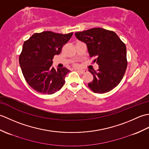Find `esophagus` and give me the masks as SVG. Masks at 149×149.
I'll return each mask as SVG.
<instances>
[{
    "mask_svg": "<svg viewBox=\"0 0 149 149\" xmlns=\"http://www.w3.org/2000/svg\"><path fill=\"white\" fill-rule=\"evenodd\" d=\"M78 73H79L81 74H83L85 73V70H76Z\"/></svg>",
    "mask_w": 149,
    "mask_h": 149,
    "instance_id": "34e87169",
    "label": "esophagus"
}]
</instances>
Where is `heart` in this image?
<instances>
[{"label":"heart","instance_id":"b5f03b06","mask_svg":"<svg viewBox=\"0 0 149 149\" xmlns=\"http://www.w3.org/2000/svg\"><path fill=\"white\" fill-rule=\"evenodd\" d=\"M75 66H77V65H75Z\"/></svg>","mask_w":149,"mask_h":149}]
</instances>
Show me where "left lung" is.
Wrapping results in <instances>:
<instances>
[{
    "label": "left lung",
    "mask_w": 149,
    "mask_h": 149,
    "mask_svg": "<svg viewBox=\"0 0 149 149\" xmlns=\"http://www.w3.org/2000/svg\"><path fill=\"white\" fill-rule=\"evenodd\" d=\"M78 40L87 45L90 58H95L99 68L89 72L93 79L88 84L93 92L104 93L114 89L123 79L127 66L125 43L112 31L102 28L77 32Z\"/></svg>",
    "instance_id": "1"
}]
</instances>
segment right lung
I'll return each instance as SVG.
<instances>
[{
	"label": "right lung",
	"instance_id": "obj_1",
	"mask_svg": "<svg viewBox=\"0 0 149 149\" xmlns=\"http://www.w3.org/2000/svg\"><path fill=\"white\" fill-rule=\"evenodd\" d=\"M73 33L59 34L52 31L34 33L25 41L19 56V63L27 84L38 92L53 94L65 84L66 68L52 67V59L61 51Z\"/></svg>",
	"mask_w": 149,
	"mask_h": 149
}]
</instances>
